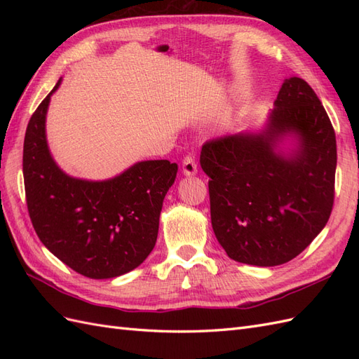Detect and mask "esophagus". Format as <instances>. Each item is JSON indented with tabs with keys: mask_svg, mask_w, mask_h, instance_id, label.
I'll return each mask as SVG.
<instances>
[{
	"mask_svg": "<svg viewBox=\"0 0 359 359\" xmlns=\"http://www.w3.org/2000/svg\"><path fill=\"white\" fill-rule=\"evenodd\" d=\"M182 172L184 175H194V173L198 172V165H196V160H194L193 156H186L182 160Z\"/></svg>",
	"mask_w": 359,
	"mask_h": 359,
	"instance_id": "obj_1",
	"label": "esophagus"
}]
</instances>
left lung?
Here are the masks:
<instances>
[{"mask_svg": "<svg viewBox=\"0 0 359 359\" xmlns=\"http://www.w3.org/2000/svg\"><path fill=\"white\" fill-rule=\"evenodd\" d=\"M274 104L260 135L217 137L201 151L217 241L231 259L256 266L297 257L327 224L334 205L335 132L316 93L293 76ZM286 134L300 142L290 158L275 153Z\"/></svg>", "mask_w": 359, "mask_h": 359, "instance_id": "obj_1", "label": "left lung"}]
</instances>
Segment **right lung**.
<instances>
[{"label":"right lung","mask_w":359,"mask_h":359,"mask_svg":"<svg viewBox=\"0 0 359 359\" xmlns=\"http://www.w3.org/2000/svg\"><path fill=\"white\" fill-rule=\"evenodd\" d=\"M32 114L24 140V181L29 219L40 241L61 262L88 278H114L153 252L160 211L175 181L169 160L139 161L106 181L66 175L46 142L50 95Z\"/></svg>","instance_id":"right-lung-1"}]
</instances>
